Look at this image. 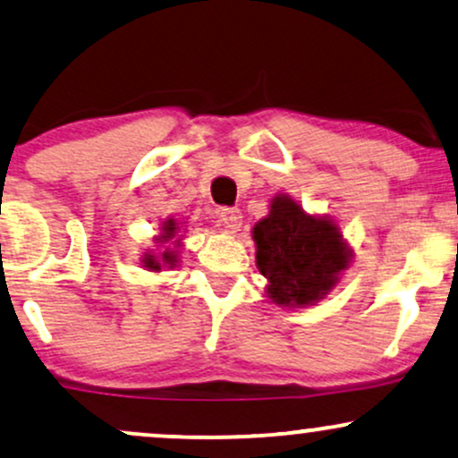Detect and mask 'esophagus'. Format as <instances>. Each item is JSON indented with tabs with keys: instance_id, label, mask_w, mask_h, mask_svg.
<instances>
[{
	"instance_id": "34e87169",
	"label": "esophagus",
	"mask_w": 458,
	"mask_h": 458,
	"mask_svg": "<svg viewBox=\"0 0 458 458\" xmlns=\"http://www.w3.org/2000/svg\"><path fill=\"white\" fill-rule=\"evenodd\" d=\"M219 219H222L224 228L228 230L230 234H234V233H239L241 224H243V213H241L239 208H222Z\"/></svg>"
}]
</instances>
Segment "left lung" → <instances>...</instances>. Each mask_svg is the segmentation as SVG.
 Segmentation results:
<instances>
[{
  "label": "left lung",
  "mask_w": 458,
  "mask_h": 458,
  "mask_svg": "<svg viewBox=\"0 0 458 458\" xmlns=\"http://www.w3.org/2000/svg\"><path fill=\"white\" fill-rule=\"evenodd\" d=\"M256 267L275 305L296 310L327 299L350 268L354 250L328 215L307 213L294 198H271V211L253 225Z\"/></svg>",
  "instance_id": "left-lung-1"
}]
</instances>
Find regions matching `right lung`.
<instances>
[{"label":"right lung","mask_w":458,"mask_h":458,"mask_svg":"<svg viewBox=\"0 0 458 458\" xmlns=\"http://www.w3.org/2000/svg\"><path fill=\"white\" fill-rule=\"evenodd\" d=\"M185 222H179V219L174 217H168L164 219L162 225H159V234L153 236V241H156V247L153 250H147L142 253L140 258V264L147 268V271H153V273H159L164 268H174L179 267V250L183 247V234L181 233V228H183Z\"/></svg>","instance_id":"obj_1"}]
</instances>
